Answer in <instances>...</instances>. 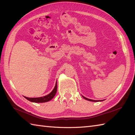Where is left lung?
I'll return each instance as SVG.
<instances>
[{
  "mask_svg": "<svg viewBox=\"0 0 135 135\" xmlns=\"http://www.w3.org/2000/svg\"><path fill=\"white\" fill-rule=\"evenodd\" d=\"M83 97V98L84 99H85V100H88V101H91V102H99L98 100H92V99H88V98H85L84 96H82Z\"/></svg>",
  "mask_w": 135,
  "mask_h": 135,
  "instance_id": "obj_1",
  "label": "left lung"
}]
</instances>
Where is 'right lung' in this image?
<instances>
[{
  "mask_svg": "<svg viewBox=\"0 0 135 135\" xmlns=\"http://www.w3.org/2000/svg\"><path fill=\"white\" fill-rule=\"evenodd\" d=\"M57 91V82L56 83V84H55V87L50 94L48 95L43 96V97H40V98H27L26 96H24L26 99L28 100L30 102H33V103H45L50 101L51 99H52L55 96V94H56Z\"/></svg>",
  "mask_w": 135,
  "mask_h": 135,
  "instance_id": "obj_1",
  "label": "right lung"
}]
</instances>
